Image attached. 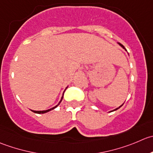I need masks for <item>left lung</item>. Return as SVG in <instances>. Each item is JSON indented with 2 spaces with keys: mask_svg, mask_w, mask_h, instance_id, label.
<instances>
[{
  "mask_svg": "<svg viewBox=\"0 0 153 153\" xmlns=\"http://www.w3.org/2000/svg\"><path fill=\"white\" fill-rule=\"evenodd\" d=\"M119 44V45H120V46H121L122 47V48H123V49H125V50H126V48H124V46H123V45H121V44H120V43H118ZM122 106V105H120V107H121ZM120 107H119V108H120ZM116 108V109H114V111H115V110H117V109H118V108Z\"/></svg>",
  "mask_w": 153,
  "mask_h": 153,
  "instance_id": "left-lung-1",
  "label": "left lung"
}]
</instances>
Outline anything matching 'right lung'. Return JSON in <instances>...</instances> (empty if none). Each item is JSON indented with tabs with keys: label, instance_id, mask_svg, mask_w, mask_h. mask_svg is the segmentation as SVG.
Instances as JSON below:
<instances>
[{
	"label": "right lung",
	"instance_id": "right-lung-1",
	"mask_svg": "<svg viewBox=\"0 0 153 153\" xmlns=\"http://www.w3.org/2000/svg\"><path fill=\"white\" fill-rule=\"evenodd\" d=\"M62 98H63V96H62V99H61V101H62ZM61 101H60V102H59V104H58V105H56V106H55V107H53V108H51V109H48V110H46V111H33V110H32V111H33V112L36 113V114H44V113H46V112H48V111H51V110L53 109V108H56V107H57V106H58V105H59V103H60V102H61Z\"/></svg>",
	"mask_w": 153,
	"mask_h": 153
}]
</instances>
